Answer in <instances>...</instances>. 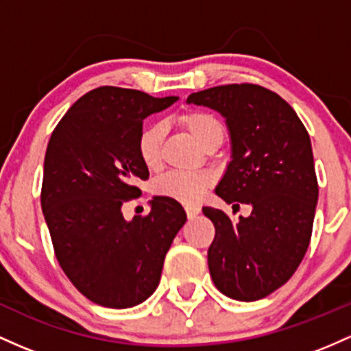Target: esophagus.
Here are the masks:
<instances>
[{"label":"esophagus","instance_id":"1","mask_svg":"<svg viewBox=\"0 0 351 351\" xmlns=\"http://www.w3.org/2000/svg\"><path fill=\"white\" fill-rule=\"evenodd\" d=\"M186 212H187V217L189 219H194V217H197V215L200 214V208L197 207V206H187L186 207Z\"/></svg>","mask_w":351,"mask_h":351}]
</instances>
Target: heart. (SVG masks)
Returning <instances> with one entry per match:
<instances>
[{
    "mask_svg": "<svg viewBox=\"0 0 351 351\" xmlns=\"http://www.w3.org/2000/svg\"><path fill=\"white\" fill-rule=\"evenodd\" d=\"M180 123L187 128L192 137L204 145L212 137L223 134V128L215 116L202 111H192L180 117ZM160 145H162V128L159 124H149L137 137V152L144 165L154 169L160 162ZM212 184L208 172H180L171 171L160 176L156 182L159 195L171 197L182 204H194L206 194Z\"/></svg>",
    "mask_w": 351,
    "mask_h": 351,
    "instance_id": "b5f03b06",
    "label": "heart"
}]
</instances>
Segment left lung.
<instances>
[{
    "label": "left lung",
    "instance_id": "1",
    "mask_svg": "<svg viewBox=\"0 0 351 351\" xmlns=\"http://www.w3.org/2000/svg\"><path fill=\"white\" fill-rule=\"evenodd\" d=\"M187 104L226 119L230 160L215 194L252 206L237 222L202 207L215 227L210 277L234 300H261L289 282L308 249L318 200L310 136L293 109L262 86H215L192 93Z\"/></svg>",
    "mask_w": 351,
    "mask_h": 351
}]
</instances>
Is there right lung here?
<instances>
[{"label":"right lung","mask_w":351,"mask_h":351,"mask_svg":"<svg viewBox=\"0 0 351 351\" xmlns=\"http://www.w3.org/2000/svg\"><path fill=\"white\" fill-rule=\"evenodd\" d=\"M177 99L102 86L74 102L51 134L43 214L61 269L97 305L131 308L147 300L187 220L184 207L164 195L152 197L145 217L125 220L121 210L149 177L137 152L143 121Z\"/></svg>","instance_id":"add662e5"}]
</instances>
